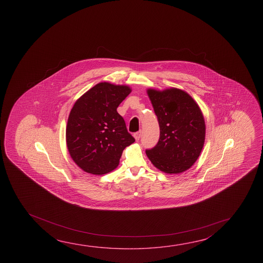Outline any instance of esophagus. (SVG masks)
I'll return each mask as SVG.
<instances>
[{
    "label": "esophagus",
    "instance_id": "1",
    "mask_svg": "<svg viewBox=\"0 0 263 263\" xmlns=\"http://www.w3.org/2000/svg\"><path fill=\"white\" fill-rule=\"evenodd\" d=\"M141 134H142L141 131H138L137 133L134 134V137H135L137 141H138V140H139V138H141Z\"/></svg>",
    "mask_w": 263,
    "mask_h": 263
}]
</instances>
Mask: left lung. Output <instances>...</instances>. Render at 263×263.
<instances>
[{"label":"left lung","instance_id":"left-lung-1","mask_svg":"<svg viewBox=\"0 0 263 263\" xmlns=\"http://www.w3.org/2000/svg\"><path fill=\"white\" fill-rule=\"evenodd\" d=\"M159 121V142L146 154L156 168L177 174L191 168L201 154L205 123L198 104L184 90L147 89Z\"/></svg>","mask_w":263,"mask_h":263}]
</instances>
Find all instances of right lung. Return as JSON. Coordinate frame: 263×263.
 <instances>
[{"mask_svg": "<svg viewBox=\"0 0 263 263\" xmlns=\"http://www.w3.org/2000/svg\"><path fill=\"white\" fill-rule=\"evenodd\" d=\"M131 92L130 87L100 82L75 102L66 127L69 155L82 171L102 175L119 164L123 151L135 142L119 104Z\"/></svg>", "mask_w": 263, "mask_h": 263, "instance_id": "1", "label": "right lung"}]
</instances>
